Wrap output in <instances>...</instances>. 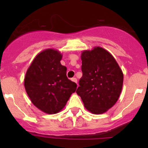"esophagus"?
<instances>
[{
	"instance_id": "1",
	"label": "esophagus",
	"mask_w": 148,
	"mask_h": 148,
	"mask_svg": "<svg viewBox=\"0 0 148 148\" xmlns=\"http://www.w3.org/2000/svg\"><path fill=\"white\" fill-rule=\"evenodd\" d=\"M71 81L74 82H75V83H77V79L76 78H72L71 79Z\"/></svg>"
}]
</instances>
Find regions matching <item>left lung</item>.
<instances>
[{
	"mask_svg": "<svg viewBox=\"0 0 148 148\" xmlns=\"http://www.w3.org/2000/svg\"><path fill=\"white\" fill-rule=\"evenodd\" d=\"M82 77L77 94L85 108L95 114L108 111L118 100L123 85V73L114 56L95 46L82 52Z\"/></svg>",
	"mask_w": 148,
	"mask_h": 148,
	"instance_id": "1",
	"label": "left lung"
}]
</instances>
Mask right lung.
<instances>
[{"label":"right lung","instance_id":"1","mask_svg":"<svg viewBox=\"0 0 148 148\" xmlns=\"http://www.w3.org/2000/svg\"><path fill=\"white\" fill-rule=\"evenodd\" d=\"M59 50L46 49L36 56L28 68L24 86L31 102L46 114L63 110L77 84L66 77V67L61 64Z\"/></svg>","mask_w":148,"mask_h":148}]
</instances>
